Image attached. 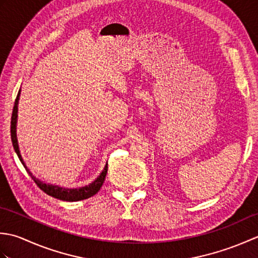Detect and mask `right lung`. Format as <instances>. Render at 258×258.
<instances>
[{
    "mask_svg": "<svg viewBox=\"0 0 258 258\" xmlns=\"http://www.w3.org/2000/svg\"><path fill=\"white\" fill-rule=\"evenodd\" d=\"M21 94V90L18 93V96L15 98L14 102V107H13V112H12V117H11V139H12V144L15 150V153L18 154L21 163L23 164V166L25 169L29 172V169L25 166V163L23 162V158L21 156V153L19 150V144H18V139H16V118H18V103H19V97ZM107 173V164L104 167L103 172L101 173L100 176H98L94 182L91 183L90 185L84 186V187L81 188H73V189H69V188H63V187H58V186H54L50 184H45L38 180L33 176L32 173L29 172V174L32 176L33 180H34L35 184L40 187L44 193L47 195H50L52 197H55V199L62 200V201H67V202H76V201H82V200H86L89 197L95 195L100 188L102 187V185L105 180V176Z\"/></svg>",
    "mask_w": 258,
    "mask_h": 258,
    "instance_id": "1",
    "label": "right lung"
}]
</instances>
